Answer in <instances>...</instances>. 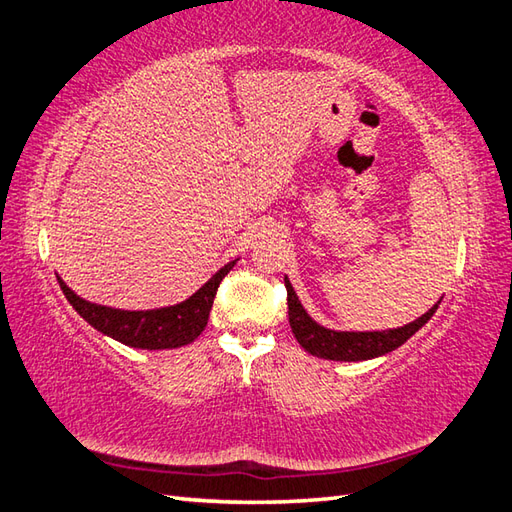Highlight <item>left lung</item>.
<instances>
[{
	"instance_id": "obj_1",
	"label": "left lung",
	"mask_w": 512,
	"mask_h": 512,
	"mask_svg": "<svg viewBox=\"0 0 512 512\" xmlns=\"http://www.w3.org/2000/svg\"><path fill=\"white\" fill-rule=\"evenodd\" d=\"M285 287L289 304V324L295 339H298V344L309 352V355L331 361H366L388 355V352L403 346L407 339L418 333L420 328L431 320V315L436 313L440 304L438 300L427 313L420 315L418 320L399 328H385V331H335V328L317 324L313 317L306 313L287 276Z\"/></svg>"
}]
</instances>
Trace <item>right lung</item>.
I'll return each mask as SVG.
<instances>
[{"label":"right lung","instance_id":"right-lung-1","mask_svg":"<svg viewBox=\"0 0 512 512\" xmlns=\"http://www.w3.org/2000/svg\"><path fill=\"white\" fill-rule=\"evenodd\" d=\"M236 260H230V263L223 265L206 285L199 287L184 302L160 306V309L149 311H124L113 309V306L89 302L67 287L59 274H56V280H59L61 291L65 293L67 302L74 306V311L81 315L89 326H94L98 333L131 348L166 350L181 348L195 342L203 333V328L208 324L214 295H217L221 280L230 274V269L236 265Z\"/></svg>","mask_w":512,"mask_h":512}]
</instances>
